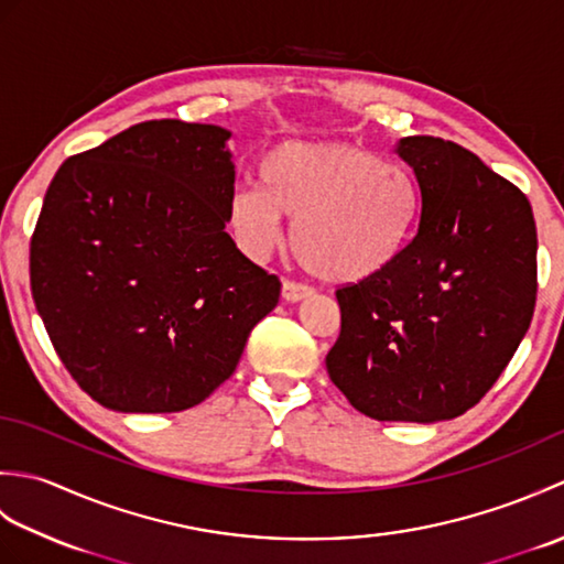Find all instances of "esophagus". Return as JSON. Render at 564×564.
Instances as JSON below:
<instances>
[{"label":"esophagus","instance_id":"34e87169","mask_svg":"<svg viewBox=\"0 0 564 564\" xmlns=\"http://www.w3.org/2000/svg\"><path fill=\"white\" fill-rule=\"evenodd\" d=\"M313 293H315V291L310 289V285H305V283H297V281H283V285H281V295H283V301H289V303L303 301V297L313 295Z\"/></svg>","mask_w":564,"mask_h":564}]
</instances>
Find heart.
<instances>
[{
    "mask_svg": "<svg viewBox=\"0 0 564 564\" xmlns=\"http://www.w3.org/2000/svg\"><path fill=\"white\" fill-rule=\"evenodd\" d=\"M293 220V249L322 281L358 283L390 269L422 220V186L410 166L354 142H285L259 164V188H239L230 227L263 259Z\"/></svg>",
    "mask_w": 564,
    "mask_h": 564,
    "instance_id": "b5f03b06",
    "label": "heart"
}]
</instances>
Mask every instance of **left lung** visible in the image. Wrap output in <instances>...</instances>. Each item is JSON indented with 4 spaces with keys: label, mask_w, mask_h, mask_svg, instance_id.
<instances>
[{
    "label": "left lung",
    "mask_w": 564,
    "mask_h": 564,
    "mask_svg": "<svg viewBox=\"0 0 564 564\" xmlns=\"http://www.w3.org/2000/svg\"><path fill=\"white\" fill-rule=\"evenodd\" d=\"M422 220L390 269L337 289L327 373L378 422L431 424L480 402L529 332L538 237L521 188L451 140L402 138Z\"/></svg>",
    "instance_id": "1"
}]
</instances>
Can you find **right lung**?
<instances>
[{"mask_svg": "<svg viewBox=\"0 0 564 564\" xmlns=\"http://www.w3.org/2000/svg\"><path fill=\"white\" fill-rule=\"evenodd\" d=\"M230 130L176 118L75 154L45 191L31 293L59 361L116 412L196 406L235 373L281 281L225 232Z\"/></svg>", "mask_w": 564, "mask_h": 564, "instance_id": "add662e5", "label": "right lung"}]
</instances>
